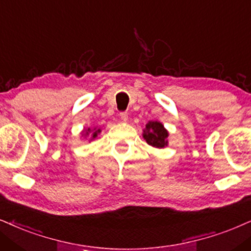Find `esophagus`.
<instances>
[{"label":"esophagus","instance_id":"esophagus-1","mask_svg":"<svg viewBox=\"0 0 251 251\" xmlns=\"http://www.w3.org/2000/svg\"><path fill=\"white\" fill-rule=\"evenodd\" d=\"M120 119L123 120V122H126V120H127V118H128V115H127V112H120Z\"/></svg>","mask_w":251,"mask_h":251}]
</instances>
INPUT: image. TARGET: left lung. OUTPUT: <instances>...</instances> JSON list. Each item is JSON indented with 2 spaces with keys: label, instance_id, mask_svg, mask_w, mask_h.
<instances>
[{
  "label": "left lung",
  "instance_id": "obj_1",
  "mask_svg": "<svg viewBox=\"0 0 251 251\" xmlns=\"http://www.w3.org/2000/svg\"><path fill=\"white\" fill-rule=\"evenodd\" d=\"M144 138L148 145L156 148H163L168 144V132L162 124L158 122H149L146 125Z\"/></svg>",
  "mask_w": 251,
  "mask_h": 251
}]
</instances>
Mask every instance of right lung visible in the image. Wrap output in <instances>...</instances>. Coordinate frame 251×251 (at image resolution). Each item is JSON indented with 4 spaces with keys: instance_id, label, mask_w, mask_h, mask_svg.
Instances as JSON below:
<instances>
[{
    "instance_id": "obj_1",
    "label": "right lung",
    "mask_w": 251,
    "mask_h": 251,
    "mask_svg": "<svg viewBox=\"0 0 251 251\" xmlns=\"http://www.w3.org/2000/svg\"><path fill=\"white\" fill-rule=\"evenodd\" d=\"M89 132H90V128H88V132H85V134H89ZM100 129H97V131H95L93 133V138H96L97 133H100Z\"/></svg>"
}]
</instances>
